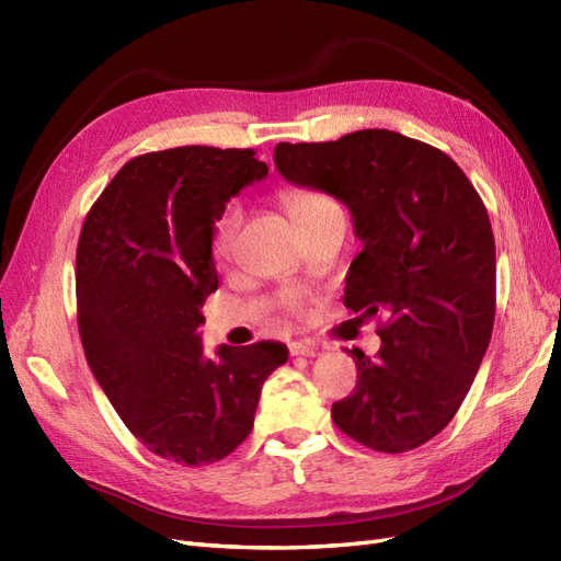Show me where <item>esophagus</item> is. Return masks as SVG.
I'll return each instance as SVG.
<instances>
[{"instance_id":"1","label":"esophagus","mask_w":561,"mask_h":561,"mask_svg":"<svg viewBox=\"0 0 561 561\" xmlns=\"http://www.w3.org/2000/svg\"><path fill=\"white\" fill-rule=\"evenodd\" d=\"M290 353L293 355H316L318 353V346L311 342V339H304V342H293L290 344Z\"/></svg>"}]
</instances>
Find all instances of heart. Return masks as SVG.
Instances as JSON below:
<instances>
[{
    "label": "heart",
    "instance_id": "obj_1",
    "mask_svg": "<svg viewBox=\"0 0 561 561\" xmlns=\"http://www.w3.org/2000/svg\"><path fill=\"white\" fill-rule=\"evenodd\" d=\"M283 206L287 210V215L293 217V222H299V219H307L313 217L322 210H330L336 208V203L328 196L316 194V192H285L280 196ZM236 233H239V213L236 210H225L222 215L217 217V222L213 227V241H210V250H213V260L217 264H225L231 252H233V243H236ZM287 309L299 313L304 311V295L301 293H290L287 295Z\"/></svg>",
    "mask_w": 561,
    "mask_h": 561
}]
</instances>
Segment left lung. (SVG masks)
<instances>
[{
  "instance_id": "obj_1",
  "label": "left lung",
  "mask_w": 561,
  "mask_h": 561,
  "mask_svg": "<svg viewBox=\"0 0 561 561\" xmlns=\"http://www.w3.org/2000/svg\"><path fill=\"white\" fill-rule=\"evenodd\" d=\"M278 173L348 206L363 241L344 304L386 313L381 348L348 351L355 390L332 419L355 443L402 454L443 431L482 365L496 313V245L480 194L445 151L386 128L280 142Z\"/></svg>"
}]
</instances>
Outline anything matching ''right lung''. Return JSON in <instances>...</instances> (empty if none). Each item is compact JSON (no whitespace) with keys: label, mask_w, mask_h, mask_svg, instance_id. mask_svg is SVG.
<instances>
[{"label":"right lung","mask_w":561,"mask_h":561,"mask_svg":"<svg viewBox=\"0 0 561 561\" xmlns=\"http://www.w3.org/2000/svg\"><path fill=\"white\" fill-rule=\"evenodd\" d=\"M254 149L175 147L135 157L105 186L77 245V322L116 414L168 461H222L252 431L287 346L203 353V301L217 290L213 227L227 201L266 178Z\"/></svg>","instance_id":"1"}]
</instances>
